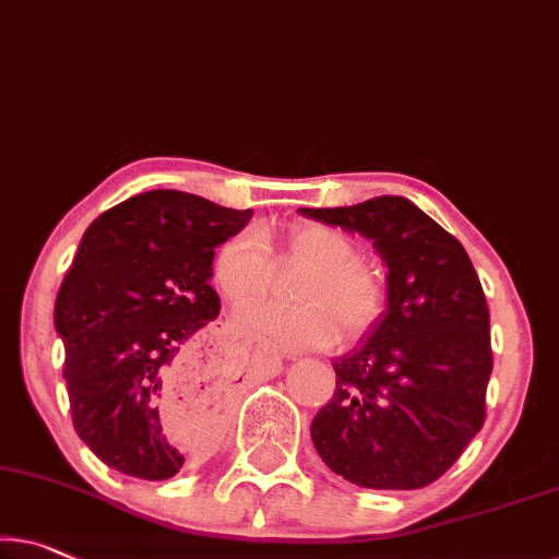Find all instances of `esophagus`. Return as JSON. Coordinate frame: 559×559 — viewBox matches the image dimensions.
Returning a JSON list of instances; mask_svg holds the SVG:
<instances>
[{"instance_id":"esophagus-1","label":"esophagus","mask_w":559,"mask_h":559,"mask_svg":"<svg viewBox=\"0 0 559 559\" xmlns=\"http://www.w3.org/2000/svg\"><path fill=\"white\" fill-rule=\"evenodd\" d=\"M257 360H264V362H266V366H274V368H277V366H280V362H274L272 358H264V355H262L260 350H257Z\"/></svg>"}]
</instances>
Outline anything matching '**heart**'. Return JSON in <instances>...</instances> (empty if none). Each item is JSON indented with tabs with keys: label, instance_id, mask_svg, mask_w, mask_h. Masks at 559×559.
Listing matches in <instances>:
<instances>
[{
	"label": "heart",
	"instance_id": "obj_1",
	"mask_svg": "<svg viewBox=\"0 0 559 559\" xmlns=\"http://www.w3.org/2000/svg\"><path fill=\"white\" fill-rule=\"evenodd\" d=\"M355 254V241L333 226H295L285 237V257L307 270L293 295L299 305H254L239 310L234 322L260 345L287 353L330 345L337 322L347 335H362L385 310V285L376 266ZM212 280L231 305L260 297L270 282L264 241L249 229L226 239L214 254Z\"/></svg>",
	"mask_w": 559,
	"mask_h": 559
}]
</instances>
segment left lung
<instances>
[{
    "label": "left lung",
    "instance_id": "1",
    "mask_svg": "<svg viewBox=\"0 0 559 559\" xmlns=\"http://www.w3.org/2000/svg\"><path fill=\"white\" fill-rule=\"evenodd\" d=\"M360 234L388 266V305L333 360L337 388L312 418L320 459L366 489H420L481 431L491 376L489 307L456 237L403 197L299 209Z\"/></svg>",
    "mask_w": 559,
    "mask_h": 559
}]
</instances>
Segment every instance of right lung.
<instances>
[{"mask_svg":"<svg viewBox=\"0 0 559 559\" xmlns=\"http://www.w3.org/2000/svg\"><path fill=\"white\" fill-rule=\"evenodd\" d=\"M249 219L252 209L158 189L108 209L83 234L55 330L75 431L116 472L171 479L214 439L222 385L201 328L222 302L209 280L214 249ZM166 415L182 424L168 427Z\"/></svg>","mask_w":559,"mask_h":559,"instance_id":"1","label":"right lung"}]
</instances>
